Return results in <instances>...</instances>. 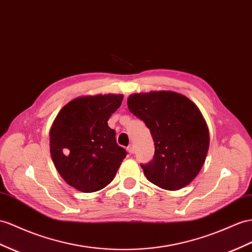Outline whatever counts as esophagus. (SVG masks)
I'll return each instance as SVG.
<instances>
[{"label": "esophagus", "instance_id": "obj_1", "mask_svg": "<svg viewBox=\"0 0 252 252\" xmlns=\"http://www.w3.org/2000/svg\"><path fill=\"white\" fill-rule=\"evenodd\" d=\"M126 150H127V152H128V153L132 154V153H134V152H135V148H134V146H133V145H130V146H128V147L126 148Z\"/></svg>", "mask_w": 252, "mask_h": 252}]
</instances>
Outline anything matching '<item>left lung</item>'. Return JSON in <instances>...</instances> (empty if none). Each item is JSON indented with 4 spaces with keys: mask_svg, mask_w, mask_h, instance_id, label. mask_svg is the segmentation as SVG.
Listing matches in <instances>:
<instances>
[{
    "mask_svg": "<svg viewBox=\"0 0 252 252\" xmlns=\"http://www.w3.org/2000/svg\"><path fill=\"white\" fill-rule=\"evenodd\" d=\"M127 107L149 127L156 152L140 165L147 179L158 188L178 190L197 177L210 146L208 125L188 96L170 90L133 94Z\"/></svg>",
    "mask_w": 252,
    "mask_h": 252,
    "instance_id": "obj_1",
    "label": "left lung"
}]
</instances>
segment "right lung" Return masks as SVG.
<instances>
[{"instance_id":"obj_1","label":"right lung","mask_w":252,"mask_h":252,"mask_svg":"<svg viewBox=\"0 0 252 252\" xmlns=\"http://www.w3.org/2000/svg\"><path fill=\"white\" fill-rule=\"evenodd\" d=\"M124 94L83 95L64 105L50 130V152L67 184L83 192L104 189L113 181L126 152L116 143L107 121Z\"/></svg>"}]
</instances>
